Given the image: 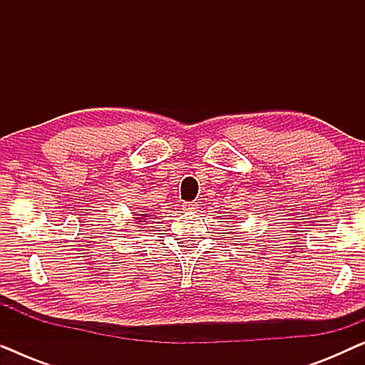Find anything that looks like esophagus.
I'll use <instances>...</instances> for the list:
<instances>
[{
    "mask_svg": "<svg viewBox=\"0 0 365 365\" xmlns=\"http://www.w3.org/2000/svg\"><path fill=\"white\" fill-rule=\"evenodd\" d=\"M197 206H199V204L197 202H184L182 204V209H184V211H196V209H197Z\"/></svg>",
    "mask_w": 365,
    "mask_h": 365,
    "instance_id": "1",
    "label": "esophagus"
}]
</instances>
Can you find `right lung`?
Listing matches in <instances>:
<instances>
[{
  "label": "right lung",
  "instance_id": "add662e5",
  "mask_svg": "<svg viewBox=\"0 0 365 365\" xmlns=\"http://www.w3.org/2000/svg\"><path fill=\"white\" fill-rule=\"evenodd\" d=\"M134 216H136V217L133 219L134 222H136V224H143V222H146L148 217L151 219L153 214H151V212H143V214H134ZM138 227H139V226H138Z\"/></svg>",
  "mask_w": 365,
  "mask_h": 365
}]
</instances>
